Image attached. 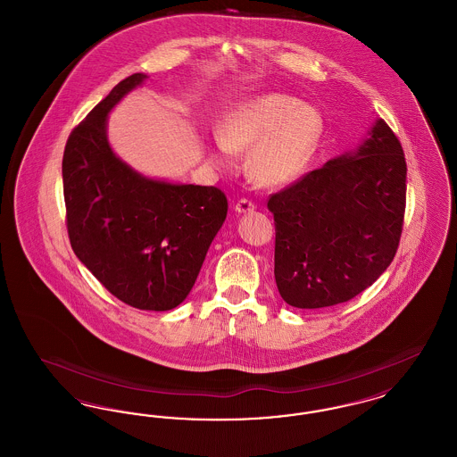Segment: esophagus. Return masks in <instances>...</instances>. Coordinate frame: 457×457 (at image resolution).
<instances>
[{
    "instance_id": "1",
    "label": "esophagus",
    "mask_w": 457,
    "mask_h": 457,
    "mask_svg": "<svg viewBox=\"0 0 457 457\" xmlns=\"http://www.w3.org/2000/svg\"><path fill=\"white\" fill-rule=\"evenodd\" d=\"M255 204L252 202V200H248V198H241L237 202V205H235V211L239 212V214H245V212H253L255 211Z\"/></svg>"
}]
</instances>
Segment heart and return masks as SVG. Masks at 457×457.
I'll return each instance as SVG.
<instances>
[{
    "mask_svg": "<svg viewBox=\"0 0 457 457\" xmlns=\"http://www.w3.org/2000/svg\"><path fill=\"white\" fill-rule=\"evenodd\" d=\"M322 131L324 120L313 106L291 96L263 94L241 101L224 116L209 161L228 168L235 153L252 149V174L265 185H286L302 176Z\"/></svg>",
    "mask_w": 457,
    "mask_h": 457,
    "instance_id": "obj_1",
    "label": "heart"
}]
</instances>
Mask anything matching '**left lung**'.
Instances as JSON below:
<instances>
[{
  "mask_svg": "<svg viewBox=\"0 0 457 457\" xmlns=\"http://www.w3.org/2000/svg\"><path fill=\"white\" fill-rule=\"evenodd\" d=\"M406 159L377 120L356 153L343 154L269 196L274 276L296 308L345 303L375 283L395 257L406 209Z\"/></svg>",
  "mask_w": 457,
  "mask_h": 457,
  "instance_id": "8db88e82",
  "label": "left lung"
}]
</instances>
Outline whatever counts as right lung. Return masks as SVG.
Returning a JSON list of instances; mask_svg holds the SVG:
<instances>
[{"label":"right lung","instance_id":"obj_1","mask_svg":"<svg viewBox=\"0 0 457 457\" xmlns=\"http://www.w3.org/2000/svg\"><path fill=\"white\" fill-rule=\"evenodd\" d=\"M144 73L121 80L66 140V229L75 255L112 296L164 312L192 291L226 214L218 187L173 185L135 173L109 147L111 108Z\"/></svg>","mask_w":457,"mask_h":457}]
</instances>
